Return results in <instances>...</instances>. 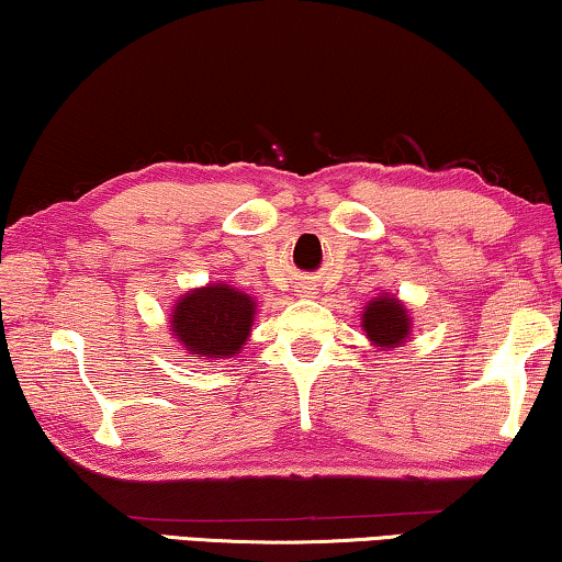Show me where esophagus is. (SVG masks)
Here are the masks:
<instances>
[{
	"instance_id": "1",
	"label": "esophagus",
	"mask_w": 562,
	"mask_h": 562,
	"mask_svg": "<svg viewBox=\"0 0 562 562\" xmlns=\"http://www.w3.org/2000/svg\"><path fill=\"white\" fill-rule=\"evenodd\" d=\"M304 294H312V291H304Z\"/></svg>"
}]
</instances>
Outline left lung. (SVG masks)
Listing matches in <instances>:
<instances>
[{"label": "left lung", "instance_id": "left-lung-1", "mask_svg": "<svg viewBox=\"0 0 562 562\" xmlns=\"http://www.w3.org/2000/svg\"><path fill=\"white\" fill-rule=\"evenodd\" d=\"M368 340L375 348H402V342L412 333V317L406 306L394 296H379L366 304L363 325Z\"/></svg>", "mask_w": 562, "mask_h": 562}]
</instances>
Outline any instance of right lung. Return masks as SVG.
<instances>
[{"instance_id": "obj_1", "label": "right lung", "mask_w": 562, "mask_h": 562, "mask_svg": "<svg viewBox=\"0 0 562 562\" xmlns=\"http://www.w3.org/2000/svg\"><path fill=\"white\" fill-rule=\"evenodd\" d=\"M252 319L256 302L250 294L227 283H210L183 294L176 302L168 325L189 356L214 363L220 358H233L243 348Z\"/></svg>"}]
</instances>
